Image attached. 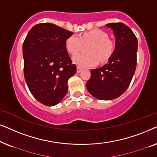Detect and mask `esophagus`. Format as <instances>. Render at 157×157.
Wrapping results in <instances>:
<instances>
[{"label":"esophagus","mask_w":157,"mask_h":157,"mask_svg":"<svg viewBox=\"0 0 157 157\" xmlns=\"http://www.w3.org/2000/svg\"><path fill=\"white\" fill-rule=\"evenodd\" d=\"M82 69L80 68V67H77V72L80 73V72H81V71H82Z\"/></svg>","instance_id":"esophagus-1"}]
</instances>
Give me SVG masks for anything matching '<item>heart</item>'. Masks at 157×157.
<instances>
[{
    "instance_id": "1",
    "label": "heart",
    "mask_w": 157,
    "mask_h": 157,
    "mask_svg": "<svg viewBox=\"0 0 157 157\" xmlns=\"http://www.w3.org/2000/svg\"><path fill=\"white\" fill-rule=\"evenodd\" d=\"M87 48V54H80L73 57V62L81 67H92L98 61L103 63L111 57L114 52V44L109 40V36L105 31L95 30L69 36L65 41L67 51L75 55L82 49L83 44H90Z\"/></svg>"
}]
</instances>
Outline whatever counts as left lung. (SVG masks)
<instances>
[{"label": "left lung", "mask_w": 157, "mask_h": 157, "mask_svg": "<svg viewBox=\"0 0 157 157\" xmlns=\"http://www.w3.org/2000/svg\"><path fill=\"white\" fill-rule=\"evenodd\" d=\"M106 26L113 31L115 50L107 64L91 70L86 87L93 97L109 100L121 96L130 85L136 67L138 41L131 29L123 23H110Z\"/></svg>", "instance_id": "8db88e82"}]
</instances>
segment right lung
I'll list each match as a JSON object with an SVG mask.
<instances>
[{
    "label": "right lung",
    "instance_id": "obj_1",
    "mask_svg": "<svg viewBox=\"0 0 157 157\" xmlns=\"http://www.w3.org/2000/svg\"><path fill=\"white\" fill-rule=\"evenodd\" d=\"M50 23L35 25L23 44L24 73L31 93L41 103L53 106L67 93V81L76 73L65 47L72 35Z\"/></svg>",
    "mask_w": 157,
    "mask_h": 157
}]
</instances>
